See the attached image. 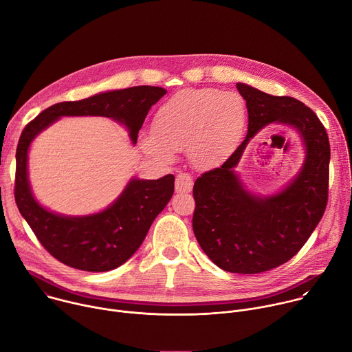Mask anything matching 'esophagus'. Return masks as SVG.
<instances>
[{
    "instance_id": "esophagus-1",
    "label": "esophagus",
    "mask_w": 352,
    "mask_h": 352,
    "mask_svg": "<svg viewBox=\"0 0 352 352\" xmlns=\"http://www.w3.org/2000/svg\"><path fill=\"white\" fill-rule=\"evenodd\" d=\"M192 186H193V179L189 174L179 173L175 177V190L178 193H188L192 190Z\"/></svg>"
}]
</instances>
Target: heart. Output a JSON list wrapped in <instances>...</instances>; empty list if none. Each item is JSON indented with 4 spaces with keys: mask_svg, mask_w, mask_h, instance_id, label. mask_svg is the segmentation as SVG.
Segmentation results:
<instances>
[{
    "mask_svg": "<svg viewBox=\"0 0 352 352\" xmlns=\"http://www.w3.org/2000/svg\"><path fill=\"white\" fill-rule=\"evenodd\" d=\"M246 125L243 98L219 89H185L164 102L153 117V133L140 136V147L163 163L186 150L193 167L223 164L239 143Z\"/></svg>",
    "mask_w": 352,
    "mask_h": 352,
    "instance_id": "1",
    "label": "heart"
}]
</instances>
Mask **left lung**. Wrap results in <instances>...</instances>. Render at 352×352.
I'll return each mask as SVG.
<instances>
[{"mask_svg": "<svg viewBox=\"0 0 352 352\" xmlns=\"http://www.w3.org/2000/svg\"><path fill=\"white\" fill-rule=\"evenodd\" d=\"M248 109V133L227 162L195 181V236L209 259L230 273L256 274L288 262L323 217L330 143L318 116L299 100L236 83ZM270 123L297 129L306 148L298 174L277 194L250 192L234 173L248 140Z\"/></svg>", "mask_w": 352, "mask_h": 352, "instance_id": "1", "label": "left lung"}]
</instances>
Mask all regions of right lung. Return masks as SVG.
Returning a JSON list of instances; mask_svg holds the SVG:
<instances>
[{"label": "right lung", "instance_id": "right-lung-1", "mask_svg": "<svg viewBox=\"0 0 352 352\" xmlns=\"http://www.w3.org/2000/svg\"><path fill=\"white\" fill-rule=\"evenodd\" d=\"M167 93L157 86H135L57 103L30 121L16 148L15 202L40 243L61 263L85 272H109L125 263L142 245L155 219L174 193V175L159 179L131 178L104 210L65 216L45 209L34 197L28 173V153L38 133L61 117H107L126 126L135 144L153 104Z\"/></svg>", "mask_w": 352, "mask_h": 352}]
</instances>
